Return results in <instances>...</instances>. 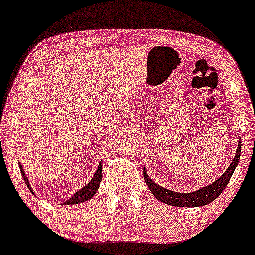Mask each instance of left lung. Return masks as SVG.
I'll use <instances>...</instances> for the list:
<instances>
[{
	"label": "left lung",
	"instance_id": "8db88e82",
	"mask_svg": "<svg viewBox=\"0 0 255 255\" xmlns=\"http://www.w3.org/2000/svg\"><path fill=\"white\" fill-rule=\"evenodd\" d=\"M241 146H242V140L240 138V142L237 144V151L234 156L233 162L230 163L229 167L226 169V171L218 178L217 180L213 181L212 184L204 186V187L199 188L195 192L192 193H178L175 191H170V189L164 188L162 186L157 185L154 183L149 176L147 175L146 168L144 167V178L148 188L151 189L157 200L163 202L165 204L172 205V207H179V208H194V207H203L211 203L212 201H215L220 194L224 192V189L227 184L229 183L230 178H232L234 171L238 164L241 156Z\"/></svg>",
	"mask_w": 255,
	"mask_h": 255
}]
</instances>
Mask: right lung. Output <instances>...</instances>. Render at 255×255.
Wrapping results in <instances>:
<instances>
[{"instance_id":"1","label":"right lung","mask_w":255,"mask_h":255,"mask_svg":"<svg viewBox=\"0 0 255 255\" xmlns=\"http://www.w3.org/2000/svg\"><path fill=\"white\" fill-rule=\"evenodd\" d=\"M19 163V168H20V171H21V175H22V178L25 180V183L27 185V187L30 189L31 192H33V189H31V186L29 184V180H28L25 170H23L22 165L20 162ZM102 168H103V162L101 161L98 165V169H96L95 171V175L93 176V178L88 181V183L84 186L83 188H80L79 191H77L74 195H72L70 199H68L67 201H64L63 205H70V204H79V203H83V202L87 201L92 199L93 196L95 195L96 192H98V189L100 187V184H101V180H102ZM34 194V192H33Z\"/></svg>"}]
</instances>
